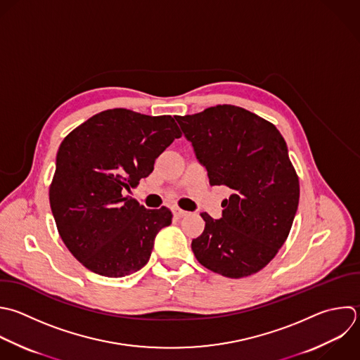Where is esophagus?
I'll use <instances>...</instances> for the list:
<instances>
[{"label":"esophagus","mask_w":360,"mask_h":360,"mask_svg":"<svg viewBox=\"0 0 360 360\" xmlns=\"http://www.w3.org/2000/svg\"><path fill=\"white\" fill-rule=\"evenodd\" d=\"M173 214H174V217H176V218H183V217H186V215H187V211H184V210H181V208H177V207H174V208H173Z\"/></svg>","instance_id":"1"}]
</instances>
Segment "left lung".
I'll use <instances>...</instances> for the list:
<instances>
[{
    "instance_id": "1",
    "label": "left lung",
    "mask_w": 360,
    "mask_h": 360,
    "mask_svg": "<svg viewBox=\"0 0 360 360\" xmlns=\"http://www.w3.org/2000/svg\"><path fill=\"white\" fill-rule=\"evenodd\" d=\"M176 121L210 184L232 190L219 219L201 214L204 232L191 242L197 260L229 278L257 273L285 242L300 200L284 138L266 120L226 104Z\"/></svg>"
}]
</instances>
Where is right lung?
<instances>
[{
  "label": "right lung",
  "mask_w": 360,
  "mask_h": 360,
  "mask_svg": "<svg viewBox=\"0 0 360 360\" xmlns=\"http://www.w3.org/2000/svg\"><path fill=\"white\" fill-rule=\"evenodd\" d=\"M180 136L170 115L115 108L63 139L49 201L62 240L84 267L125 277L149 262L158 232L172 224V211L146 210L125 193L153 172L159 155Z\"/></svg>",
  "instance_id": "1"
}]
</instances>
